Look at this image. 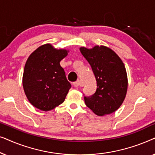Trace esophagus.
<instances>
[{"instance_id": "1", "label": "esophagus", "mask_w": 155, "mask_h": 155, "mask_svg": "<svg viewBox=\"0 0 155 155\" xmlns=\"http://www.w3.org/2000/svg\"><path fill=\"white\" fill-rule=\"evenodd\" d=\"M73 84V86L75 87H78L80 85V81L79 80H78L76 82H74Z\"/></svg>"}]
</instances>
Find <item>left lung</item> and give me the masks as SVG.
Wrapping results in <instances>:
<instances>
[{
  "label": "left lung",
  "instance_id": "8db88e82",
  "mask_svg": "<svg viewBox=\"0 0 155 155\" xmlns=\"http://www.w3.org/2000/svg\"><path fill=\"white\" fill-rule=\"evenodd\" d=\"M80 50L91 65L97 81L94 94L84 96L85 104L98 116L112 114L124 102L128 89V77L124 63L107 46L81 47Z\"/></svg>",
  "mask_w": 155,
  "mask_h": 155
}]
</instances>
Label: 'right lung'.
<instances>
[{"mask_svg": "<svg viewBox=\"0 0 155 155\" xmlns=\"http://www.w3.org/2000/svg\"><path fill=\"white\" fill-rule=\"evenodd\" d=\"M68 52L46 44L27 58L22 77L23 88L29 102L41 111H51L61 104L71 87L60 65Z\"/></svg>", "mask_w": 155, "mask_h": 155, "instance_id": "add662e5", "label": "right lung"}]
</instances>
